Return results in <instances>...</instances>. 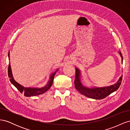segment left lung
Instances as JSON below:
<instances>
[{
  "instance_id": "1",
  "label": "left lung",
  "mask_w": 130,
  "mask_h": 130,
  "mask_svg": "<svg viewBox=\"0 0 130 130\" xmlns=\"http://www.w3.org/2000/svg\"><path fill=\"white\" fill-rule=\"evenodd\" d=\"M120 55L122 58L123 62V56L120 52ZM123 76H121L119 80L117 83L107 87L101 88H94L90 89L84 87L81 84L80 79V71L78 69H75V78L74 84L75 87L81 94L87 97L92 98L94 99H103L107 96L109 94L114 92L119 88L121 85Z\"/></svg>"
}]
</instances>
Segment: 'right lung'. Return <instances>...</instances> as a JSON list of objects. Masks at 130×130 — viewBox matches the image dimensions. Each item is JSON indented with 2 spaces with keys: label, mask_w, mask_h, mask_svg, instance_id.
I'll list each match as a JSON object with an SVG mask.
<instances>
[{
  "label": "right lung",
  "mask_w": 130,
  "mask_h": 130,
  "mask_svg": "<svg viewBox=\"0 0 130 130\" xmlns=\"http://www.w3.org/2000/svg\"><path fill=\"white\" fill-rule=\"evenodd\" d=\"M57 71V70L56 72H55L50 78V80L48 82V83L45 86L41 88H24L21 85L18 84L17 82H15L12 77V75L11 70V66L10 64H9L8 67V76L10 78V81L12 84L15 87L17 88V89L19 90L21 93H24V96H36L40 94H43L46 92L52 86L53 82L54 81V76L55 75V73Z\"/></svg>",
  "instance_id": "obj_1"
}]
</instances>
